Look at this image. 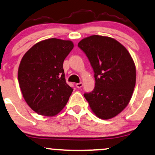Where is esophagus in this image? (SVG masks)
Wrapping results in <instances>:
<instances>
[{"mask_svg":"<svg viewBox=\"0 0 155 155\" xmlns=\"http://www.w3.org/2000/svg\"><path fill=\"white\" fill-rule=\"evenodd\" d=\"M76 87H77L78 89L81 88L83 87V83L82 82H79V83H76Z\"/></svg>","mask_w":155,"mask_h":155,"instance_id":"esophagus-1","label":"esophagus"}]
</instances>
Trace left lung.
Returning a JSON list of instances; mask_svg holds the SVG:
<instances>
[{"instance_id": "left-lung-1", "label": "left lung", "mask_w": 155, "mask_h": 155, "mask_svg": "<svg viewBox=\"0 0 155 155\" xmlns=\"http://www.w3.org/2000/svg\"><path fill=\"white\" fill-rule=\"evenodd\" d=\"M78 46L88 58L95 79L94 90L84 96L98 118H114L126 107L133 94L137 76L133 58L112 37L92 35Z\"/></svg>"}]
</instances>
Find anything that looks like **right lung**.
<instances>
[{"label": "right lung", "mask_w": 155, "mask_h": 155, "mask_svg": "<svg viewBox=\"0 0 155 155\" xmlns=\"http://www.w3.org/2000/svg\"><path fill=\"white\" fill-rule=\"evenodd\" d=\"M73 48L71 40L47 39L33 45L21 58L18 84L26 102L37 114L55 116L68 102L73 89L65 79L63 64Z\"/></svg>", "instance_id": "right-lung-1"}]
</instances>
